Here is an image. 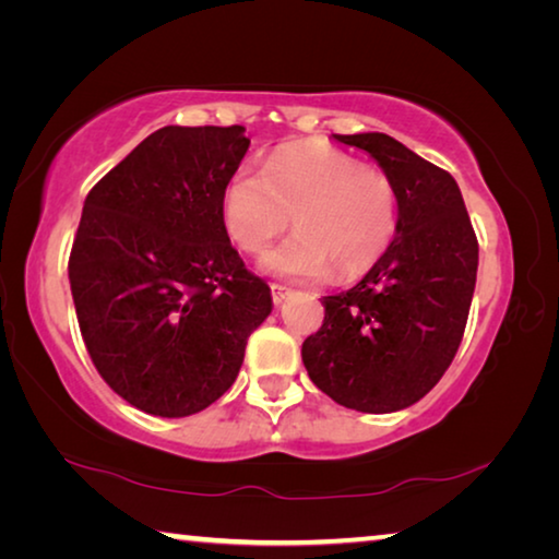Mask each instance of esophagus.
Here are the masks:
<instances>
[{"label": "esophagus", "mask_w": 559, "mask_h": 559, "mask_svg": "<svg viewBox=\"0 0 559 559\" xmlns=\"http://www.w3.org/2000/svg\"><path fill=\"white\" fill-rule=\"evenodd\" d=\"M290 296V290L286 286H281V283H271V298L276 306H281L283 300H286Z\"/></svg>", "instance_id": "1"}]
</instances>
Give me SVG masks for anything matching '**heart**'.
I'll use <instances>...</instances> for the list:
<instances>
[{
	"label": "heart",
	"mask_w": 559,
	"mask_h": 559,
	"mask_svg": "<svg viewBox=\"0 0 559 559\" xmlns=\"http://www.w3.org/2000/svg\"><path fill=\"white\" fill-rule=\"evenodd\" d=\"M224 231L241 251L259 253L288 229L298 231L261 259L288 281L357 278L374 266L396 231L392 179L330 145H288L261 169L241 167L219 200Z\"/></svg>",
	"instance_id": "obj_1"
}]
</instances>
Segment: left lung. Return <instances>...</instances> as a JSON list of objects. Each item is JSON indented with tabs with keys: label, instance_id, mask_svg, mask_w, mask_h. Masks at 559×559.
I'll return each instance as SVG.
<instances>
[{
	"label": "left lung",
	"instance_id": "8db88e82",
	"mask_svg": "<svg viewBox=\"0 0 559 559\" xmlns=\"http://www.w3.org/2000/svg\"><path fill=\"white\" fill-rule=\"evenodd\" d=\"M365 150L396 189L394 241L362 281L325 296V320L302 343L318 390L347 409L400 412L443 372L466 330L478 241L449 173L384 132L333 135Z\"/></svg>",
	"mask_w": 559,
	"mask_h": 559
}]
</instances>
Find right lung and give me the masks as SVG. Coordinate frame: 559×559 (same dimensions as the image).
<instances>
[{
  "label": "right lung",
  "mask_w": 559,
  "mask_h": 559,
  "mask_svg": "<svg viewBox=\"0 0 559 559\" xmlns=\"http://www.w3.org/2000/svg\"><path fill=\"white\" fill-rule=\"evenodd\" d=\"M246 128L167 126L91 189L69 281L88 355L140 412L177 419L229 390L271 288L224 231L222 189Z\"/></svg>",
  "instance_id": "right-lung-1"
}]
</instances>
